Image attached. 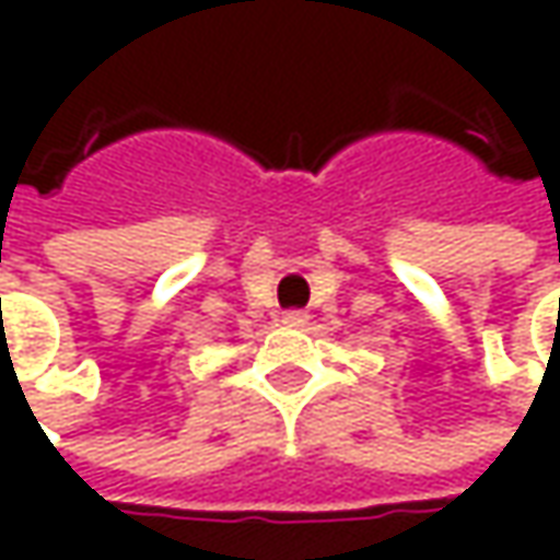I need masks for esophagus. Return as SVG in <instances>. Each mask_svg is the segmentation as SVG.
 Wrapping results in <instances>:
<instances>
[{"mask_svg":"<svg viewBox=\"0 0 560 560\" xmlns=\"http://www.w3.org/2000/svg\"><path fill=\"white\" fill-rule=\"evenodd\" d=\"M283 324H287V327H305V324H308V314H305V312H283Z\"/></svg>","mask_w":560,"mask_h":560,"instance_id":"1","label":"esophagus"}]
</instances>
